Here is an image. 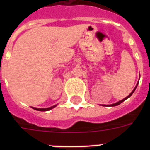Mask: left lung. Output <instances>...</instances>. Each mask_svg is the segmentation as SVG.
<instances>
[{"label": "left lung", "instance_id": "obj_1", "mask_svg": "<svg viewBox=\"0 0 150 150\" xmlns=\"http://www.w3.org/2000/svg\"><path fill=\"white\" fill-rule=\"evenodd\" d=\"M138 83H139V81H138ZM138 83H137V85H136V86H135V88H134L133 89V91H132V92H131V93L129 94V95H128V96L126 97V98H125L124 99H122V100H120V101H118V102H116V103H115V104H110V105H104V104H103V105L102 106H109V107H115V106H117V105H120V104H121V103H122L123 101H125V100H126V99H128V98H130V97L132 96V94L134 93V91H135V89H136V88H137V85H138Z\"/></svg>", "mask_w": 150, "mask_h": 150}]
</instances>
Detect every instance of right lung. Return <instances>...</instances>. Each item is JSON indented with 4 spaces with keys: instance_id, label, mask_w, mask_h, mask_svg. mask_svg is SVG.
<instances>
[{
    "instance_id": "right-lung-1",
    "label": "right lung",
    "mask_w": 150,
    "mask_h": 150,
    "mask_svg": "<svg viewBox=\"0 0 150 150\" xmlns=\"http://www.w3.org/2000/svg\"><path fill=\"white\" fill-rule=\"evenodd\" d=\"M57 106L56 105H54L52 106V107H48V108H37V107H32L33 109L35 110H38V111H48V110H50L53 109L54 107H55Z\"/></svg>"
}]
</instances>
